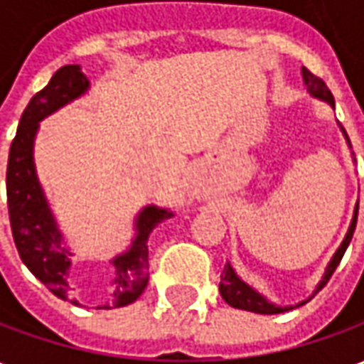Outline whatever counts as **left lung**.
Returning <instances> with one entry per match:
<instances>
[{"instance_id": "8db88e82", "label": "left lung", "mask_w": 364, "mask_h": 364, "mask_svg": "<svg viewBox=\"0 0 364 364\" xmlns=\"http://www.w3.org/2000/svg\"><path fill=\"white\" fill-rule=\"evenodd\" d=\"M302 77H304L306 87H308V91H310L314 97H320V99H323V101H328V103L333 105V95H331V91H329V87L323 83L321 77L314 75L312 72H310V70H306V68H302ZM341 130H343L345 138H347V142H349V136H347L343 127H341ZM349 146H351V142H349ZM357 214H359V203H357V206H355V214H353L351 226H349V232H347V236H345L343 244L339 245V250H337L336 255H333V259L329 261L328 269H326V274H323V279H321V282L318 284L316 292L328 284V281L331 279V274H333V271H336L337 265H339V261H341V257H343L345 250H347V245H349V242H351L355 226H357ZM316 292H314V294H316ZM220 294L230 306L240 308V310H247V312L281 314V312H287V310H292L290 306L289 308H281V306L271 304L267 298H263L259 292H255L250 284H245V282L242 281L236 273H234V269L230 267V263L224 265V271H222L220 274ZM302 304H304V302H302Z\"/></svg>"}]
</instances>
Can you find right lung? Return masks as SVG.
Here are the masks:
<instances>
[{"instance_id":"obj_1","label":"right lung","mask_w":364,"mask_h":364,"mask_svg":"<svg viewBox=\"0 0 364 364\" xmlns=\"http://www.w3.org/2000/svg\"><path fill=\"white\" fill-rule=\"evenodd\" d=\"M90 87L87 77L82 74L80 66H62L52 75L48 85L28 101L19 120L17 134L13 138L7 159V208L9 222L17 252L28 271L46 289L56 296L77 304L68 294V269L70 255L62 245V234L56 228V222L50 208L46 205L43 189L38 185L33 164V140H35L38 122L72 99L85 93ZM173 214L158 206L144 208L138 222L132 247L127 253L112 259L114 265V304L105 308H120L132 304L140 296L150 279L148 263V236L159 222L171 218Z\"/></svg>"}]
</instances>
